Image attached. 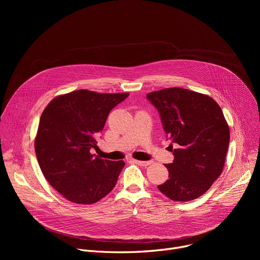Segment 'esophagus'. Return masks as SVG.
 <instances>
[{
  "label": "esophagus",
  "instance_id": "obj_1",
  "mask_svg": "<svg viewBox=\"0 0 260 260\" xmlns=\"http://www.w3.org/2000/svg\"><path fill=\"white\" fill-rule=\"evenodd\" d=\"M133 161H134L135 164H137V165L141 166V167H147V166H149V165H151V164H152V161H151V160H149V161H142V160H136V159H133Z\"/></svg>",
  "mask_w": 260,
  "mask_h": 260
}]
</instances>
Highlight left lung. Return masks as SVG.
Masks as SVG:
<instances>
[{
	"label": "left lung",
	"mask_w": 260,
	"mask_h": 260,
	"mask_svg": "<svg viewBox=\"0 0 260 260\" xmlns=\"http://www.w3.org/2000/svg\"><path fill=\"white\" fill-rule=\"evenodd\" d=\"M158 111L174 160L165 165L169 179L157 186L176 202L203 196L220 176L230 144V127L219 105L209 95L185 88L147 94Z\"/></svg>",
	"instance_id": "obj_1"
}]
</instances>
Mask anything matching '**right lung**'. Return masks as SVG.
<instances>
[{
    "mask_svg": "<svg viewBox=\"0 0 260 260\" xmlns=\"http://www.w3.org/2000/svg\"><path fill=\"white\" fill-rule=\"evenodd\" d=\"M127 96L81 89L53 99L44 109L36 156L46 180L68 201L93 204L114 188L124 161L100 158L90 149L110 111Z\"/></svg>",
    "mask_w": 260,
    "mask_h": 260,
    "instance_id": "obj_1",
    "label": "right lung"
}]
</instances>
